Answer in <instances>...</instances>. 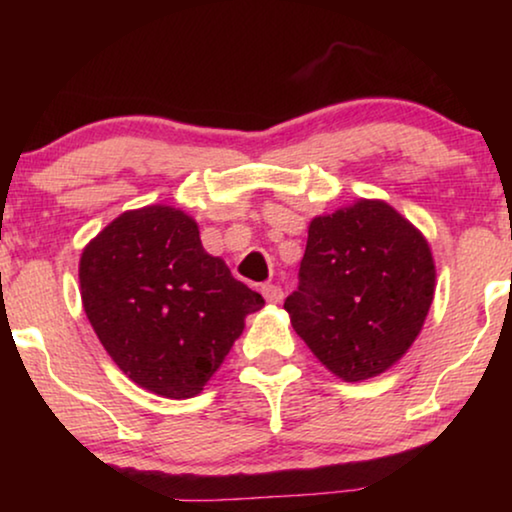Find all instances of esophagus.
I'll return each instance as SVG.
<instances>
[{
    "mask_svg": "<svg viewBox=\"0 0 512 512\" xmlns=\"http://www.w3.org/2000/svg\"><path fill=\"white\" fill-rule=\"evenodd\" d=\"M263 296H265V300H268L270 305H279L284 300V291L279 289V286H275V284H265L263 286Z\"/></svg>",
    "mask_w": 512,
    "mask_h": 512,
    "instance_id": "esophagus-1",
    "label": "esophagus"
}]
</instances>
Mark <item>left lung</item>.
Here are the masks:
<instances>
[{
  "label": "left lung",
  "instance_id": "1",
  "mask_svg": "<svg viewBox=\"0 0 512 512\" xmlns=\"http://www.w3.org/2000/svg\"><path fill=\"white\" fill-rule=\"evenodd\" d=\"M291 326L345 382L394 366L422 331L436 291L424 235L382 200L317 216L307 230Z\"/></svg>",
  "mask_w": 512,
  "mask_h": 512
}]
</instances>
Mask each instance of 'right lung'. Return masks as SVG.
<instances>
[{"label":"right lung","instance_id":"obj_1","mask_svg":"<svg viewBox=\"0 0 512 512\" xmlns=\"http://www.w3.org/2000/svg\"><path fill=\"white\" fill-rule=\"evenodd\" d=\"M81 300L93 331L132 382L193 398L265 300L202 249L191 216L167 205L130 209L86 244Z\"/></svg>","mask_w":512,"mask_h":512}]
</instances>
